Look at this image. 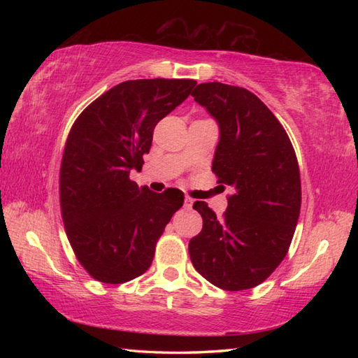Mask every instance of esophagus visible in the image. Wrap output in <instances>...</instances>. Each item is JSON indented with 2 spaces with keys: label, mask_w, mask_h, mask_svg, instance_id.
<instances>
[{
  "label": "esophagus",
  "mask_w": 358,
  "mask_h": 358,
  "mask_svg": "<svg viewBox=\"0 0 358 358\" xmlns=\"http://www.w3.org/2000/svg\"><path fill=\"white\" fill-rule=\"evenodd\" d=\"M192 204H194V200H192V199H186V200H185V208H186V209H192Z\"/></svg>",
  "instance_id": "1"
}]
</instances>
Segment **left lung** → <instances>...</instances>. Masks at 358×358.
<instances>
[{
	"instance_id": "obj_1",
	"label": "left lung",
	"mask_w": 358,
	"mask_h": 358,
	"mask_svg": "<svg viewBox=\"0 0 358 358\" xmlns=\"http://www.w3.org/2000/svg\"><path fill=\"white\" fill-rule=\"evenodd\" d=\"M194 100L218 123L212 172L234 187L222 218L195 201L203 229L189 241L199 273L224 291H245L283 262L301 206L299 163L275 115L249 90L201 83Z\"/></svg>"
}]
</instances>
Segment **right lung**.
<instances>
[{
    "label": "right lung",
    "instance_id": "right-lung-1",
    "mask_svg": "<svg viewBox=\"0 0 358 358\" xmlns=\"http://www.w3.org/2000/svg\"><path fill=\"white\" fill-rule=\"evenodd\" d=\"M195 85L166 78L120 83L75 120L59 169V203L75 255L101 283H126L146 272L166 224L183 206L178 189L152 192L129 173L141 169L158 121Z\"/></svg>",
    "mask_w": 358,
    "mask_h": 358
}]
</instances>
